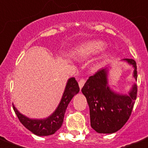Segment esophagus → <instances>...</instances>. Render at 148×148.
Returning <instances> with one entry per match:
<instances>
[{
  "instance_id": "obj_1",
  "label": "esophagus",
  "mask_w": 148,
  "mask_h": 148,
  "mask_svg": "<svg viewBox=\"0 0 148 148\" xmlns=\"http://www.w3.org/2000/svg\"><path fill=\"white\" fill-rule=\"evenodd\" d=\"M85 82H86L85 78H81V79L79 80V82H78V85H79L80 89H82V87H83V85H84V83H85Z\"/></svg>"
}]
</instances>
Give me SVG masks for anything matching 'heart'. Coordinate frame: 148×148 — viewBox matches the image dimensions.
I'll list each match as a JSON object with an SVG mask.
<instances>
[{
    "label": "heart",
    "instance_id": "heart-1",
    "mask_svg": "<svg viewBox=\"0 0 148 148\" xmlns=\"http://www.w3.org/2000/svg\"><path fill=\"white\" fill-rule=\"evenodd\" d=\"M105 47V45L102 41L99 40H92L89 42H86L80 46H78L76 49V54L82 57H87L98 53L102 51Z\"/></svg>",
    "mask_w": 148,
    "mask_h": 148
}]
</instances>
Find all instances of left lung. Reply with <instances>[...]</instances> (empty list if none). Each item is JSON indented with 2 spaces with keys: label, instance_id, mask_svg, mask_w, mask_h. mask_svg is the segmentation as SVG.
I'll return each mask as SVG.
<instances>
[{
  "label": "left lung",
  "instance_id": "8db88e82",
  "mask_svg": "<svg viewBox=\"0 0 148 148\" xmlns=\"http://www.w3.org/2000/svg\"><path fill=\"white\" fill-rule=\"evenodd\" d=\"M133 66L137 80V66L133 59H124ZM107 68L99 70L85 82L82 92L90 108L91 126L100 134H112L124 125L130 116L137 97V86L134 84L129 95L116 94L108 86Z\"/></svg>",
  "mask_w": 148,
  "mask_h": 148
}]
</instances>
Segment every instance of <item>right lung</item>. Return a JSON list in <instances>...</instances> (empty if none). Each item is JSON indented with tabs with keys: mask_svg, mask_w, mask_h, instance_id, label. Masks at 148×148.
I'll return each mask as SVG.
<instances>
[{
	"mask_svg": "<svg viewBox=\"0 0 148 148\" xmlns=\"http://www.w3.org/2000/svg\"><path fill=\"white\" fill-rule=\"evenodd\" d=\"M79 91V87L76 79L70 78L58 107L51 116L45 119H31L23 115L13 104V108L20 122L32 133L38 136H48L55 133L62 125L66 108L70 100Z\"/></svg>",
	"mask_w": 148,
	"mask_h": 148,
	"instance_id": "obj_1",
	"label": "right lung"
}]
</instances>
